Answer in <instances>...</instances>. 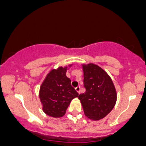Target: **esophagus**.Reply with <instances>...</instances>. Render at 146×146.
<instances>
[{
  "label": "esophagus",
  "mask_w": 146,
  "mask_h": 146,
  "mask_svg": "<svg viewBox=\"0 0 146 146\" xmlns=\"http://www.w3.org/2000/svg\"><path fill=\"white\" fill-rule=\"evenodd\" d=\"M75 90H76V91L78 92V93H80V86H78L75 88Z\"/></svg>",
  "instance_id": "34e87169"
}]
</instances>
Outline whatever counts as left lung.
I'll use <instances>...</instances> for the list:
<instances>
[{
	"mask_svg": "<svg viewBox=\"0 0 146 146\" xmlns=\"http://www.w3.org/2000/svg\"><path fill=\"white\" fill-rule=\"evenodd\" d=\"M85 93L79 95L87 117L93 120L104 118L113 110L117 93L109 75L98 65H83Z\"/></svg>",
	"mask_w": 146,
	"mask_h": 146,
	"instance_id": "1",
	"label": "left lung"
}]
</instances>
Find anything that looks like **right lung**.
Listing matches in <instances>:
<instances>
[{
  "label": "right lung",
  "instance_id": "1",
  "mask_svg": "<svg viewBox=\"0 0 146 146\" xmlns=\"http://www.w3.org/2000/svg\"><path fill=\"white\" fill-rule=\"evenodd\" d=\"M66 72V67L52 70L40 86L39 97L43 111L51 117L64 116L70 102L79 95L71 86Z\"/></svg>",
  "mask_w": 146,
  "mask_h": 146
}]
</instances>
